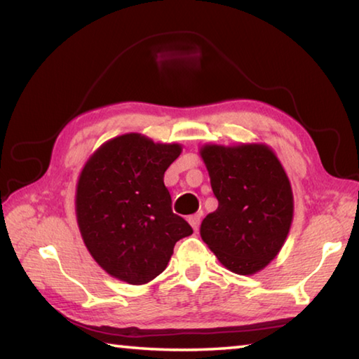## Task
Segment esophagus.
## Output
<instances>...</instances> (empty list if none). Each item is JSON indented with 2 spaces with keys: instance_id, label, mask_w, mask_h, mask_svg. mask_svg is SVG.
<instances>
[{
  "instance_id": "esophagus-1",
  "label": "esophagus",
  "mask_w": 359,
  "mask_h": 359,
  "mask_svg": "<svg viewBox=\"0 0 359 359\" xmlns=\"http://www.w3.org/2000/svg\"><path fill=\"white\" fill-rule=\"evenodd\" d=\"M188 223L191 224V227L194 231L199 229V224H201V215L196 213V215H191V217H188Z\"/></svg>"
}]
</instances>
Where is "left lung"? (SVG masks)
<instances>
[{
    "label": "left lung",
    "instance_id": "obj_1",
    "mask_svg": "<svg viewBox=\"0 0 359 359\" xmlns=\"http://www.w3.org/2000/svg\"><path fill=\"white\" fill-rule=\"evenodd\" d=\"M218 208L201 237L227 270L254 275L278 256L293 217L287 174L265 144L201 147Z\"/></svg>",
    "mask_w": 359,
    "mask_h": 359
}]
</instances>
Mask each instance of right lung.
I'll return each instance as SVG.
<instances>
[{
	"label": "right lung",
	"mask_w": 359,
	"mask_h": 359,
	"mask_svg": "<svg viewBox=\"0 0 359 359\" xmlns=\"http://www.w3.org/2000/svg\"><path fill=\"white\" fill-rule=\"evenodd\" d=\"M180 144L140 133L107 141L90 155L76 185L75 210L83 242L108 275L140 285L166 269L174 245L193 233L171 208L165 171Z\"/></svg>",
	"instance_id": "add662e5"
}]
</instances>
